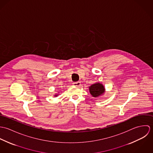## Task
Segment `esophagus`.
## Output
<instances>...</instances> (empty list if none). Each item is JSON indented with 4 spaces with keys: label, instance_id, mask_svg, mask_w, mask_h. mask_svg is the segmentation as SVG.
Listing matches in <instances>:
<instances>
[{
    "label": "esophagus",
    "instance_id": "obj_1",
    "mask_svg": "<svg viewBox=\"0 0 153 153\" xmlns=\"http://www.w3.org/2000/svg\"><path fill=\"white\" fill-rule=\"evenodd\" d=\"M73 85L74 87H79L81 86V82H74L73 83Z\"/></svg>",
    "mask_w": 153,
    "mask_h": 153
}]
</instances>
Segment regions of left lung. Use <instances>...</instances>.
Returning a JSON list of instances; mask_svg holds the SVG:
<instances>
[{
	"instance_id": "obj_1",
	"label": "left lung",
	"mask_w": 153,
	"mask_h": 153,
	"mask_svg": "<svg viewBox=\"0 0 153 153\" xmlns=\"http://www.w3.org/2000/svg\"><path fill=\"white\" fill-rule=\"evenodd\" d=\"M89 91L93 97L98 98L104 94L105 92V88L102 84L97 82L89 87Z\"/></svg>"
}]
</instances>
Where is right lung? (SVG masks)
Instances as JSON below:
<instances>
[{
  "label": "right lung",
  "mask_w": 153,
  "mask_h": 153,
  "mask_svg": "<svg viewBox=\"0 0 153 153\" xmlns=\"http://www.w3.org/2000/svg\"><path fill=\"white\" fill-rule=\"evenodd\" d=\"M58 95V94H55L54 95V97H57Z\"/></svg>",
  "instance_id": "right-lung-1"
}]
</instances>
